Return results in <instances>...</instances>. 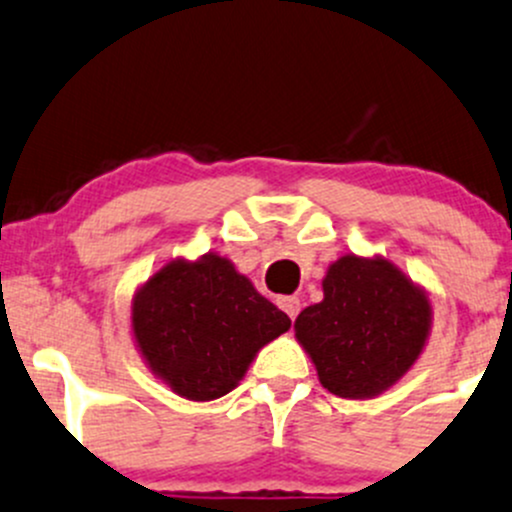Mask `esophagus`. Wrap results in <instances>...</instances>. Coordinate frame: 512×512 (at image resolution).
Segmentation results:
<instances>
[{
	"mask_svg": "<svg viewBox=\"0 0 512 512\" xmlns=\"http://www.w3.org/2000/svg\"><path fill=\"white\" fill-rule=\"evenodd\" d=\"M277 304H279V309L287 311V316H289V319H292V321L297 319V316H299L301 304H299V299H297V297H279Z\"/></svg>",
	"mask_w": 512,
	"mask_h": 512,
	"instance_id": "1",
	"label": "esophagus"
}]
</instances>
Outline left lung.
<instances>
[{
    "label": "left lung",
    "mask_w": 512,
    "mask_h": 512,
    "mask_svg": "<svg viewBox=\"0 0 512 512\" xmlns=\"http://www.w3.org/2000/svg\"><path fill=\"white\" fill-rule=\"evenodd\" d=\"M324 299L306 306L294 336L319 383L348 400L383 395L417 363L432 331V301L383 255H343L326 270Z\"/></svg>",
    "instance_id": "8db88e82"
}]
</instances>
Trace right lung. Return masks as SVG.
<instances>
[{
    "label": "right lung",
    "instance_id": "obj_1",
    "mask_svg": "<svg viewBox=\"0 0 512 512\" xmlns=\"http://www.w3.org/2000/svg\"><path fill=\"white\" fill-rule=\"evenodd\" d=\"M292 321L228 257H174L132 297V338L147 368L179 397L218 400Z\"/></svg>",
    "mask_w": 512,
    "mask_h": 512
}]
</instances>
